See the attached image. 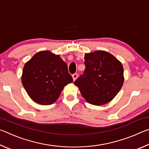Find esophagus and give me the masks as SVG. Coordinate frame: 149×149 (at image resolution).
<instances>
[{
    "instance_id": "34e87169",
    "label": "esophagus",
    "mask_w": 149,
    "mask_h": 149,
    "mask_svg": "<svg viewBox=\"0 0 149 149\" xmlns=\"http://www.w3.org/2000/svg\"><path fill=\"white\" fill-rule=\"evenodd\" d=\"M77 77H78V75H77V74H76V73L72 75V77H73V79H74V81H75V79H76L77 78Z\"/></svg>"
}]
</instances>
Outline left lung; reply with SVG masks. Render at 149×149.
<instances>
[{"instance_id": "obj_1", "label": "left lung", "mask_w": 149, "mask_h": 149, "mask_svg": "<svg viewBox=\"0 0 149 149\" xmlns=\"http://www.w3.org/2000/svg\"><path fill=\"white\" fill-rule=\"evenodd\" d=\"M84 74L74 81L83 97L93 105L111 101L122 88L124 77L122 64L104 50L86 53Z\"/></svg>"}]
</instances>
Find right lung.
<instances>
[{"instance_id":"right-lung-1","label":"right lung","mask_w":149,"mask_h":149,"mask_svg":"<svg viewBox=\"0 0 149 149\" xmlns=\"http://www.w3.org/2000/svg\"><path fill=\"white\" fill-rule=\"evenodd\" d=\"M22 82L29 97L41 105L52 104L64 87L73 82L68 65L49 50L35 54L24 65Z\"/></svg>"}]
</instances>
